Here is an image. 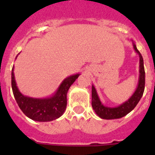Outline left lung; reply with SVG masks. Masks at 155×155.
<instances>
[{"instance_id":"left-lung-1","label":"left lung","mask_w":155,"mask_h":155,"mask_svg":"<svg viewBox=\"0 0 155 155\" xmlns=\"http://www.w3.org/2000/svg\"><path fill=\"white\" fill-rule=\"evenodd\" d=\"M132 43L135 52L139 56V79H138L137 88L135 90V92L133 93L132 96L126 101H125L117 107H108V106L104 105L102 104L94 85L92 86V108L94 109L95 113L102 119L111 120V119H118V118L125 117L136 107L143 95L145 89V69L143 58H142L141 53L137 49L135 43L133 41Z\"/></svg>"}]
</instances>
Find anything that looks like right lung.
<instances>
[{"instance_id":"add662e5","label":"right lung","mask_w":155,"mask_h":155,"mask_svg":"<svg viewBox=\"0 0 155 155\" xmlns=\"http://www.w3.org/2000/svg\"><path fill=\"white\" fill-rule=\"evenodd\" d=\"M17 58V57H16ZM14 67L11 74V84L13 96L19 108L26 117L36 121H51L63 115L67 108V94L70 87L80 74L68 76L62 81L55 92L46 98L26 97L19 91L16 83Z\"/></svg>"}]
</instances>
